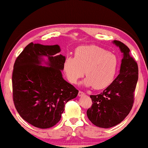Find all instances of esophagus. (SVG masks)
<instances>
[{
    "label": "esophagus",
    "instance_id": "obj_1",
    "mask_svg": "<svg viewBox=\"0 0 148 148\" xmlns=\"http://www.w3.org/2000/svg\"><path fill=\"white\" fill-rule=\"evenodd\" d=\"M85 95V93L84 92H82V91H79V92H78V96L79 97H82V96H84V95Z\"/></svg>",
    "mask_w": 148,
    "mask_h": 148
}]
</instances>
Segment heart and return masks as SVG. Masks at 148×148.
<instances>
[{
  "instance_id": "1",
  "label": "heart",
  "mask_w": 148,
  "mask_h": 148,
  "mask_svg": "<svg viewBox=\"0 0 148 148\" xmlns=\"http://www.w3.org/2000/svg\"><path fill=\"white\" fill-rule=\"evenodd\" d=\"M118 60L117 57L99 46H82L74 52V57H67L63 70L67 79L76 84L86 74L83 85L102 89L109 86L116 76Z\"/></svg>"
}]
</instances>
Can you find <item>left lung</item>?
<instances>
[{"label":"left lung","mask_w":148,"mask_h":148,"mask_svg":"<svg viewBox=\"0 0 148 148\" xmlns=\"http://www.w3.org/2000/svg\"><path fill=\"white\" fill-rule=\"evenodd\" d=\"M112 42L123 53L119 74L101 93L90 95L92 104L87 111L92 124L106 129L120 123L131 112L138 77V64L129 47L119 41Z\"/></svg>","instance_id":"obj_1"}]
</instances>
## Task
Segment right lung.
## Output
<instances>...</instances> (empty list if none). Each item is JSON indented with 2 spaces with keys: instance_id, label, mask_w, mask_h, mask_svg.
<instances>
[{
  "instance_id": "right-lung-1",
  "label": "right lung",
  "mask_w": 148,
  "mask_h": 148,
  "mask_svg": "<svg viewBox=\"0 0 148 148\" xmlns=\"http://www.w3.org/2000/svg\"><path fill=\"white\" fill-rule=\"evenodd\" d=\"M60 51L57 44L45 46L32 42L15 61L12 74L15 107L22 118L37 128L56 125L61 118L65 104L78 93L62 77L66 58L58 55Z\"/></svg>"
}]
</instances>
